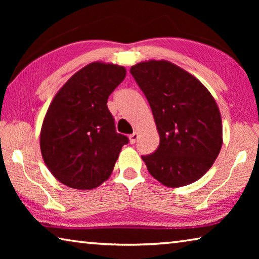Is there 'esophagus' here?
<instances>
[{"instance_id":"34e87169","label":"esophagus","mask_w":259,"mask_h":259,"mask_svg":"<svg viewBox=\"0 0 259 259\" xmlns=\"http://www.w3.org/2000/svg\"><path fill=\"white\" fill-rule=\"evenodd\" d=\"M129 139H130V144H135L138 139V134L136 133V131H134V133L129 136Z\"/></svg>"}]
</instances>
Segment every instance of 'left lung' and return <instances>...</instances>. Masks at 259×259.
I'll return each mask as SVG.
<instances>
[{"label":"left lung","instance_id":"obj_1","mask_svg":"<svg viewBox=\"0 0 259 259\" xmlns=\"http://www.w3.org/2000/svg\"><path fill=\"white\" fill-rule=\"evenodd\" d=\"M150 104L160 144L142 155L150 174L168 187L198 181L216 160L223 143L217 104L202 83L165 60L130 68Z\"/></svg>","mask_w":259,"mask_h":259}]
</instances>
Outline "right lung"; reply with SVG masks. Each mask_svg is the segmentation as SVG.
Wrapping results in <instances>:
<instances>
[{"instance_id":"obj_1","label":"right lung","mask_w":259,"mask_h":259,"mask_svg":"<svg viewBox=\"0 0 259 259\" xmlns=\"http://www.w3.org/2000/svg\"><path fill=\"white\" fill-rule=\"evenodd\" d=\"M125 68L87 65L55 96L41 129V153L51 174L76 190H93L111 176L129 138L117 134L107 99Z\"/></svg>"}]
</instances>
